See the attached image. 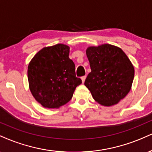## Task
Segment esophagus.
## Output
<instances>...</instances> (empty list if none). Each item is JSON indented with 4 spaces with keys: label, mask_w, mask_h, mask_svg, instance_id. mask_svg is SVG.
Here are the masks:
<instances>
[{
    "label": "esophagus",
    "mask_w": 152,
    "mask_h": 152,
    "mask_svg": "<svg viewBox=\"0 0 152 152\" xmlns=\"http://www.w3.org/2000/svg\"><path fill=\"white\" fill-rule=\"evenodd\" d=\"M86 78V76H83L81 77V80H82V82H83V83H84V81H85Z\"/></svg>",
    "instance_id": "1"
}]
</instances>
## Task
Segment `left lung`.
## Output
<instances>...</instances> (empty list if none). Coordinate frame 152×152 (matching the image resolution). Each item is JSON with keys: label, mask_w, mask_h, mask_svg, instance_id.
<instances>
[{"label": "left lung", "mask_w": 152, "mask_h": 152, "mask_svg": "<svg viewBox=\"0 0 152 152\" xmlns=\"http://www.w3.org/2000/svg\"><path fill=\"white\" fill-rule=\"evenodd\" d=\"M86 55L91 71L84 85L94 99L103 106L118 104L130 91L134 68L120 47L103 44L88 47Z\"/></svg>", "instance_id": "8db88e82"}]
</instances>
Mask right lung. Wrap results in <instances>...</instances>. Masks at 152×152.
Returning <instances> with one entry per match:
<instances>
[{"instance_id":"add662e5","label":"right lung","mask_w":152,"mask_h":152,"mask_svg":"<svg viewBox=\"0 0 152 152\" xmlns=\"http://www.w3.org/2000/svg\"><path fill=\"white\" fill-rule=\"evenodd\" d=\"M69 49L64 44L45 47L29 63V88L34 99L44 107L58 108L65 105L82 83L76 76L75 64L69 57Z\"/></svg>"}]
</instances>
